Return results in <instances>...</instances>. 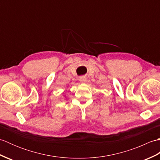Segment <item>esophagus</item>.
<instances>
[{
	"label": "esophagus",
	"mask_w": 160,
	"mask_h": 160,
	"mask_svg": "<svg viewBox=\"0 0 160 160\" xmlns=\"http://www.w3.org/2000/svg\"><path fill=\"white\" fill-rule=\"evenodd\" d=\"M79 80L80 81V82L84 83L87 81V78H86V77H84V76H81L79 78Z\"/></svg>",
	"instance_id": "obj_1"
}]
</instances>
